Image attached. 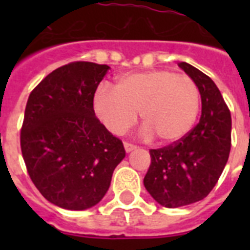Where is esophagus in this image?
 <instances>
[{"mask_svg": "<svg viewBox=\"0 0 250 250\" xmlns=\"http://www.w3.org/2000/svg\"><path fill=\"white\" fill-rule=\"evenodd\" d=\"M136 148H137L136 145L131 144V143H125V152H127V153L132 152V150H135Z\"/></svg>", "mask_w": 250, "mask_h": 250, "instance_id": "34e87169", "label": "esophagus"}]
</instances>
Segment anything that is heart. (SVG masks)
Wrapping results in <instances>:
<instances>
[{
  "label": "heart",
  "mask_w": 250,
  "mask_h": 250,
  "mask_svg": "<svg viewBox=\"0 0 250 250\" xmlns=\"http://www.w3.org/2000/svg\"><path fill=\"white\" fill-rule=\"evenodd\" d=\"M93 109L114 135L129 129L140 111L144 133L160 144L182 140L193 128L200 111V90L186 74L152 70L121 76L115 86L102 84L93 97Z\"/></svg>",
  "instance_id": "b5f03b06"
}]
</instances>
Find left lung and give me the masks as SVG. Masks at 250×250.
<instances>
[{"label":"left lung","instance_id":"obj_1","mask_svg":"<svg viewBox=\"0 0 250 250\" xmlns=\"http://www.w3.org/2000/svg\"><path fill=\"white\" fill-rule=\"evenodd\" d=\"M179 67L194 80L201 94V118L182 140L150 149L144 186L165 208L201 201L223 172L231 150V113L213 80L193 66Z\"/></svg>","mask_w":250,"mask_h":250}]
</instances>
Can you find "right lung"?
I'll use <instances>...</instances> for the list:
<instances>
[{
	"label": "right lung",
	"instance_id": "right-lung-1",
	"mask_svg": "<svg viewBox=\"0 0 250 250\" xmlns=\"http://www.w3.org/2000/svg\"><path fill=\"white\" fill-rule=\"evenodd\" d=\"M107 64L71 62L31 92L21 148L32 183L49 202L85 210L101 201L125 146L94 115L93 97Z\"/></svg>",
	"mask_w": 250,
	"mask_h": 250
}]
</instances>
